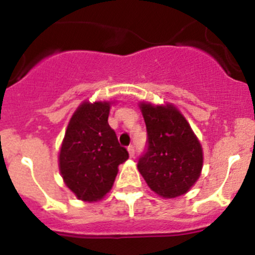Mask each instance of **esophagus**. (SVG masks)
<instances>
[{
  "label": "esophagus",
  "instance_id": "1",
  "mask_svg": "<svg viewBox=\"0 0 255 255\" xmlns=\"http://www.w3.org/2000/svg\"><path fill=\"white\" fill-rule=\"evenodd\" d=\"M128 156H130V157H133V155H135V148H133L132 145L128 146Z\"/></svg>",
  "mask_w": 255,
  "mask_h": 255
}]
</instances>
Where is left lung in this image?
<instances>
[{"label":"left lung","instance_id":"1","mask_svg":"<svg viewBox=\"0 0 255 255\" xmlns=\"http://www.w3.org/2000/svg\"><path fill=\"white\" fill-rule=\"evenodd\" d=\"M147 130V151L137 170L148 187L162 198L191 190L203 167V150L186 118L171 103H138Z\"/></svg>","mask_w":255,"mask_h":255}]
</instances>
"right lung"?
Masks as SVG:
<instances>
[{"label":"right lung","instance_id":"add662e5","mask_svg":"<svg viewBox=\"0 0 255 255\" xmlns=\"http://www.w3.org/2000/svg\"><path fill=\"white\" fill-rule=\"evenodd\" d=\"M114 102H83L72 115L59 150V171L78 200H102L114 185L120 163L128 158L109 127Z\"/></svg>","mask_w":255,"mask_h":255}]
</instances>
